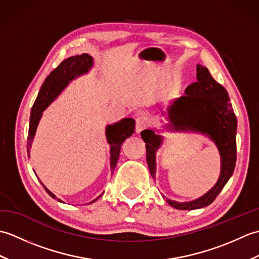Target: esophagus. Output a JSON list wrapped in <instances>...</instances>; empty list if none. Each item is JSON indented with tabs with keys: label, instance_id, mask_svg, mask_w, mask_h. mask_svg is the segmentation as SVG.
I'll use <instances>...</instances> for the list:
<instances>
[{
	"label": "esophagus",
	"instance_id": "esophagus-1",
	"mask_svg": "<svg viewBox=\"0 0 259 259\" xmlns=\"http://www.w3.org/2000/svg\"><path fill=\"white\" fill-rule=\"evenodd\" d=\"M149 123H150V120L147 115H140V117H138L136 120V131L138 134L141 133L142 130L146 129L147 126L149 125Z\"/></svg>",
	"mask_w": 259,
	"mask_h": 259
}]
</instances>
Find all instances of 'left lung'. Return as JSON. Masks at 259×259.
<instances>
[{"instance_id":"1","label":"left lung","mask_w":259,"mask_h":259,"mask_svg":"<svg viewBox=\"0 0 259 259\" xmlns=\"http://www.w3.org/2000/svg\"><path fill=\"white\" fill-rule=\"evenodd\" d=\"M161 113L168 121V123H163V130L206 136L217 147L221 155V175L211 189L195 200L179 202L166 198V201L181 210L209 206L232 177L236 164L237 118L229 102L228 92L212 78L206 67L197 64V81L187 87L185 95L174 99L166 111ZM161 131L152 128L141 133V138L146 142L148 167L153 179L157 169L156 155L163 144Z\"/></svg>"}]
</instances>
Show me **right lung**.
Returning <instances> with one entry per match:
<instances>
[{
  "instance_id": "right-lung-1",
  "label": "right lung",
  "mask_w": 259,
  "mask_h": 259,
  "mask_svg": "<svg viewBox=\"0 0 259 259\" xmlns=\"http://www.w3.org/2000/svg\"><path fill=\"white\" fill-rule=\"evenodd\" d=\"M93 58L90 54H81V56L71 57L63 60L60 63L57 69H54L50 75L46 79L45 83L42 84L41 90L38 92L36 100L33 104L31 110V117H30V126H29V136H27V153H29L33 139L36 133L37 124L40 122L43 111L50 106V104L56 100L58 96L61 93L65 88L69 85V83L72 80L79 78V76L87 74L89 71L93 68ZM135 124L136 121L131 118H123L118 122L113 124H108L106 126V137L107 141L110 146V167H111V172L113 174V170L117 166L120 149L122 142L133 136L135 133ZM30 157V153H29ZM42 184V183H41ZM45 187L46 191L50 195L53 199H56L57 196L49 190L47 187ZM103 194H101L96 199H93L89 203L95 202L98 200ZM58 201L63 202L61 199L57 198Z\"/></svg>"
}]
</instances>
